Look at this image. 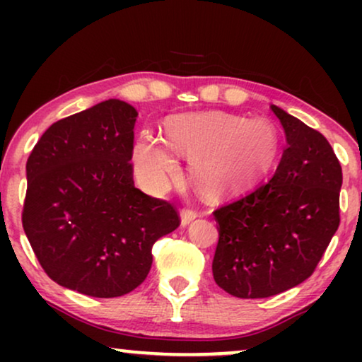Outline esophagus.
Segmentation results:
<instances>
[{"label": "esophagus", "mask_w": 362, "mask_h": 362, "mask_svg": "<svg viewBox=\"0 0 362 362\" xmlns=\"http://www.w3.org/2000/svg\"><path fill=\"white\" fill-rule=\"evenodd\" d=\"M196 217H197V211L185 207V209L181 211V226H187L191 221H194Z\"/></svg>", "instance_id": "1"}]
</instances>
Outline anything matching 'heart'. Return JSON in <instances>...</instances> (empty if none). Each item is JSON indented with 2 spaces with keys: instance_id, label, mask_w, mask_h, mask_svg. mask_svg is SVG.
I'll return each mask as SVG.
<instances>
[{
  "instance_id": "obj_1",
  "label": "heart",
  "mask_w": 362,
  "mask_h": 362,
  "mask_svg": "<svg viewBox=\"0 0 362 362\" xmlns=\"http://www.w3.org/2000/svg\"><path fill=\"white\" fill-rule=\"evenodd\" d=\"M166 141L143 136L133 148V168L145 189L156 192L177 173L173 148L192 153L191 168L209 194L237 189L265 176L280 153V135L267 118L224 112L180 113L168 118Z\"/></svg>"
}]
</instances>
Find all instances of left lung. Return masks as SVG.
<instances>
[{"instance_id": "obj_1", "label": "left lung", "mask_w": 362, "mask_h": 362, "mask_svg": "<svg viewBox=\"0 0 362 362\" xmlns=\"http://www.w3.org/2000/svg\"><path fill=\"white\" fill-rule=\"evenodd\" d=\"M286 148L275 175L216 209L212 274L237 298H267L313 274L339 226L343 171L320 132L272 105Z\"/></svg>"}]
</instances>
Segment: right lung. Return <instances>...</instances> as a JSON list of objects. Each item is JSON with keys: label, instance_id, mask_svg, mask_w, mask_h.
Wrapping results in <instances>:
<instances>
[{"label": "right lung", "instance_id": "1", "mask_svg": "<svg viewBox=\"0 0 362 362\" xmlns=\"http://www.w3.org/2000/svg\"><path fill=\"white\" fill-rule=\"evenodd\" d=\"M138 113L110 98L52 123L26 163L23 227L49 279L95 298L130 293L153 244L180 226L170 202L133 185Z\"/></svg>", "mask_w": 362, "mask_h": 362}]
</instances>
